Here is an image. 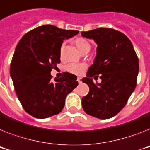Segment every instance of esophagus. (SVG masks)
<instances>
[{"mask_svg":"<svg viewBox=\"0 0 150 150\" xmlns=\"http://www.w3.org/2000/svg\"><path fill=\"white\" fill-rule=\"evenodd\" d=\"M77 81H78V82L79 83V84H81V78H78Z\"/></svg>","mask_w":150,"mask_h":150,"instance_id":"34e87169","label":"esophagus"}]
</instances>
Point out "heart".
Segmentation results:
<instances>
[{"instance_id": "b5f03b06", "label": "heart", "mask_w": 150, "mask_h": 150, "mask_svg": "<svg viewBox=\"0 0 150 150\" xmlns=\"http://www.w3.org/2000/svg\"><path fill=\"white\" fill-rule=\"evenodd\" d=\"M75 43L81 53L89 52L91 50V45L88 40L84 38H77L75 40ZM63 50V45H62L60 49V55H62ZM87 68V65L84 63H70L65 66V70L69 73L74 75H80L83 73Z\"/></svg>"}]
</instances>
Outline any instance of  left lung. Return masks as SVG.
Returning a JSON list of instances; mask_svg holds the SVG:
<instances>
[{
  "label": "left lung",
  "instance_id": "left-lung-1",
  "mask_svg": "<svg viewBox=\"0 0 150 150\" xmlns=\"http://www.w3.org/2000/svg\"><path fill=\"white\" fill-rule=\"evenodd\" d=\"M81 34L98 45L94 64L81 79L89 87L88 94L81 99L83 110L99 119L113 117L125 106L135 89L138 57L130 40L117 30L98 28ZM98 76L102 82L94 83L93 79Z\"/></svg>",
  "mask_w": 150,
  "mask_h": 150
}]
</instances>
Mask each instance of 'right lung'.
<instances>
[{
	"label": "right lung",
	"instance_id": "right-lung-1",
	"mask_svg": "<svg viewBox=\"0 0 150 150\" xmlns=\"http://www.w3.org/2000/svg\"><path fill=\"white\" fill-rule=\"evenodd\" d=\"M78 33V30L43 25L26 33L19 41L10 73L20 102L33 117L43 119L60 113L66 96L79 85L71 73L64 72L53 82L50 74L60 63L63 40Z\"/></svg>",
	"mask_w": 150,
	"mask_h": 150
}]
</instances>
